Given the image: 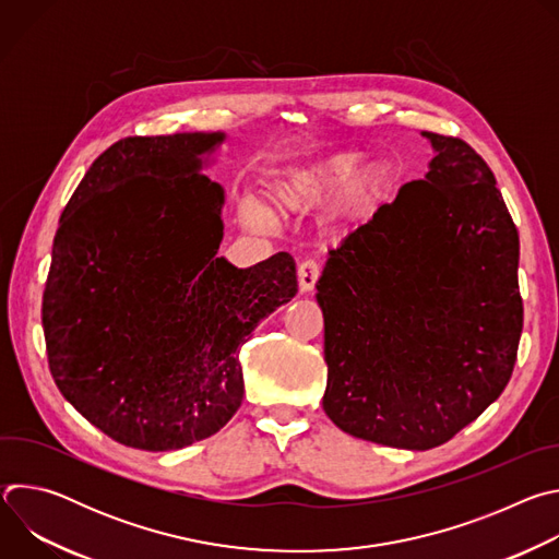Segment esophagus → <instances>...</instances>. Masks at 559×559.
Masks as SVG:
<instances>
[{
  "instance_id": "1",
  "label": "esophagus",
  "mask_w": 559,
  "mask_h": 559,
  "mask_svg": "<svg viewBox=\"0 0 559 559\" xmlns=\"http://www.w3.org/2000/svg\"><path fill=\"white\" fill-rule=\"evenodd\" d=\"M318 278H321V263L313 261V259H305L300 265H298V285H300V292H311L318 283Z\"/></svg>"
}]
</instances>
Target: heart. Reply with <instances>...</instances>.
<instances>
[{
  "mask_svg": "<svg viewBox=\"0 0 559 559\" xmlns=\"http://www.w3.org/2000/svg\"><path fill=\"white\" fill-rule=\"evenodd\" d=\"M360 162L362 154L349 150L318 162L289 166L276 173L270 183L272 203L283 214H305L338 190L332 205L334 216H360L389 186V168L384 164L371 162L358 168ZM241 218L248 227L265 229L272 223V212L259 201H246Z\"/></svg>",
  "mask_w": 559,
  "mask_h": 559,
  "instance_id": "1",
  "label": "heart"
}]
</instances>
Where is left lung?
Instances as JSON below:
<instances>
[{
  "mask_svg": "<svg viewBox=\"0 0 559 559\" xmlns=\"http://www.w3.org/2000/svg\"><path fill=\"white\" fill-rule=\"evenodd\" d=\"M420 181L330 250L323 409L354 438L425 451L480 416L511 380L524 323L520 236L485 158L423 132Z\"/></svg>",
  "mask_w": 559,
  "mask_h": 559,
  "instance_id": "obj_1",
  "label": "left lung"
}]
</instances>
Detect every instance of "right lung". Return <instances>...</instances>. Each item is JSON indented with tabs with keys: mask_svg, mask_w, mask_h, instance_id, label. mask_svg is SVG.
<instances>
[{
	"mask_svg": "<svg viewBox=\"0 0 559 559\" xmlns=\"http://www.w3.org/2000/svg\"><path fill=\"white\" fill-rule=\"evenodd\" d=\"M221 132L126 136L70 197L41 323L66 401L119 444L183 449L243 403L241 347L298 292L278 252L248 270L216 259L223 188L201 175Z\"/></svg>",
	"mask_w": 559,
	"mask_h": 559,
	"instance_id": "right-lung-1",
	"label": "right lung"
}]
</instances>
